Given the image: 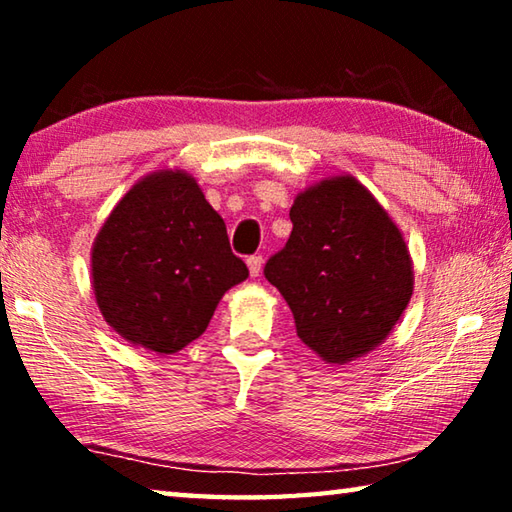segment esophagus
I'll use <instances>...</instances> for the list:
<instances>
[{"mask_svg":"<svg viewBox=\"0 0 512 512\" xmlns=\"http://www.w3.org/2000/svg\"><path fill=\"white\" fill-rule=\"evenodd\" d=\"M262 266H264V257L262 255H253L248 257V271L253 277H257L259 273H262Z\"/></svg>","mask_w":512,"mask_h":512,"instance_id":"esophagus-1","label":"esophagus"}]
</instances>
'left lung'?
<instances>
[{"label": "left lung", "instance_id": "1", "mask_svg": "<svg viewBox=\"0 0 512 512\" xmlns=\"http://www.w3.org/2000/svg\"><path fill=\"white\" fill-rule=\"evenodd\" d=\"M291 237L266 262L300 341L325 363L379 348L413 296V259L402 230L350 173L293 198Z\"/></svg>", "mask_w": 512, "mask_h": 512}]
</instances>
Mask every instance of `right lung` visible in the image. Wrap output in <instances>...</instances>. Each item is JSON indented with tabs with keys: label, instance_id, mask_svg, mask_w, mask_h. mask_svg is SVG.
<instances>
[{
	"label": "right lung",
	"instance_id": "1",
	"mask_svg": "<svg viewBox=\"0 0 512 512\" xmlns=\"http://www.w3.org/2000/svg\"><path fill=\"white\" fill-rule=\"evenodd\" d=\"M90 266L106 323L155 354L198 339L223 293L248 277L219 212L183 169L153 171L119 198L94 237Z\"/></svg>",
	"mask_w": 512,
	"mask_h": 512
}]
</instances>
